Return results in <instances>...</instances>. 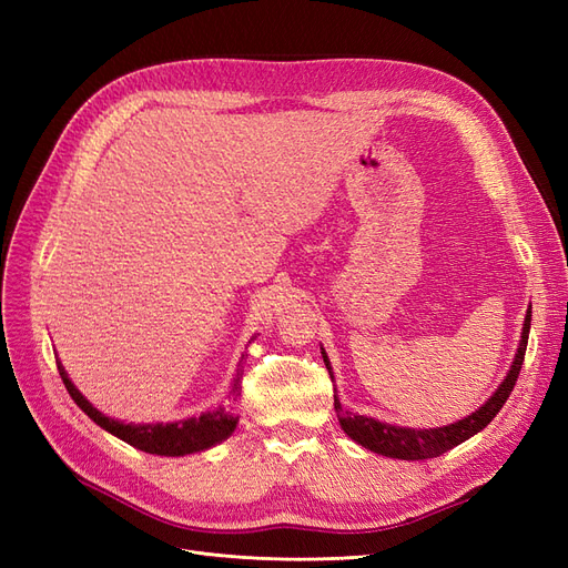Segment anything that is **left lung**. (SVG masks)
I'll return each mask as SVG.
<instances>
[{
	"label": "left lung",
	"mask_w": 568,
	"mask_h": 568,
	"mask_svg": "<svg viewBox=\"0 0 568 568\" xmlns=\"http://www.w3.org/2000/svg\"><path fill=\"white\" fill-rule=\"evenodd\" d=\"M528 329H530V311L526 315L519 351H517V357H514L507 379L500 384V388L493 393V398L480 409L471 412L469 417H464L450 426L422 428V432H415V428H400V426L382 424L372 417L353 415V412H346L341 407V403L334 395V409H336V417L341 422V428L355 443L363 445V448L386 455V457H395V459H428V457H438L443 453L453 450L455 445L471 438L474 434L480 432V428H486L497 412H500L503 405L507 403L514 384H517V379H519L521 365H524V355H526V346H528ZM322 357H324L326 369H332L324 351H322Z\"/></svg>",
	"instance_id": "left-lung-1"
}]
</instances>
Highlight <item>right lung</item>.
Here are the masks:
<instances>
[{
	"label": "right lung",
	"instance_id": "1",
	"mask_svg": "<svg viewBox=\"0 0 568 568\" xmlns=\"http://www.w3.org/2000/svg\"><path fill=\"white\" fill-rule=\"evenodd\" d=\"M59 374H61L68 393H71V398L75 400V405L84 412V415L94 419L101 428H106L109 434L130 443L132 448L151 453V455L180 457V455H189V453L209 450L211 445L225 440L234 432L236 422H239L234 415V405L239 400V390H242V374H244L242 367H239V372H236V379L232 384L230 400L225 407L205 412V415H201L196 419H184V422H175V424H144V426L123 424V422H115L106 415H101L99 409H94L88 400L82 398V393L71 384V379H68V374L63 372L61 365H59Z\"/></svg>",
	"mask_w": 568,
	"mask_h": 568
}]
</instances>
